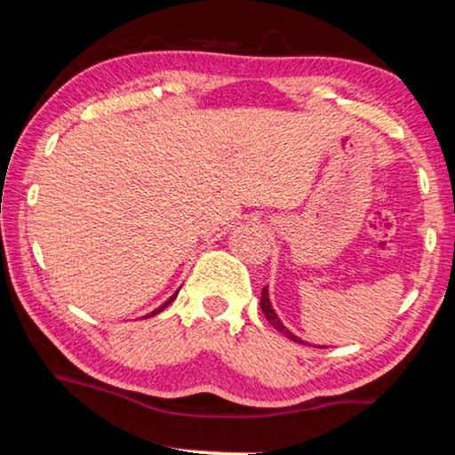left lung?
<instances>
[{"label":"left lung","instance_id":"8db88e82","mask_svg":"<svg viewBox=\"0 0 455 455\" xmlns=\"http://www.w3.org/2000/svg\"><path fill=\"white\" fill-rule=\"evenodd\" d=\"M260 309H263V313H265V317H267V321L271 323V325L279 331V333H283L284 337H289L291 341H295V343H301V345H309L307 341H303V339H299L295 333H291V331L283 325L281 323V319L276 317V313H275V309H273V305H271V299H268V289L265 287L263 289V292H260Z\"/></svg>","mask_w":455,"mask_h":455}]
</instances>
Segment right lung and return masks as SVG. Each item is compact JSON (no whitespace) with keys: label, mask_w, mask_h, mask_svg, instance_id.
<instances>
[{"label":"right lung","mask_w":455,"mask_h":455,"mask_svg":"<svg viewBox=\"0 0 455 455\" xmlns=\"http://www.w3.org/2000/svg\"><path fill=\"white\" fill-rule=\"evenodd\" d=\"M179 291H180V289H179ZM179 291H176V292H174V295H172V297H171V299H168V301H166V303H164V305H160V307H158V309H156V311H152V313H150V315H146V317H154V315H156V313H160V311H164V309H166V305H171V303H172V301H174V299H176V295H179Z\"/></svg>","instance_id":"obj_1"}]
</instances>
